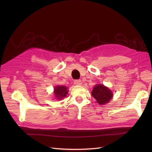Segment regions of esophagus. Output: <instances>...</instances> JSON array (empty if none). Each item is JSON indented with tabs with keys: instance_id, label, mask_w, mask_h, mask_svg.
<instances>
[{
	"instance_id": "obj_1",
	"label": "esophagus",
	"mask_w": 152,
	"mask_h": 152,
	"mask_svg": "<svg viewBox=\"0 0 152 152\" xmlns=\"http://www.w3.org/2000/svg\"><path fill=\"white\" fill-rule=\"evenodd\" d=\"M74 83L76 86H80L82 84V81L80 80H74Z\"/></svg>"
}]
</instances>
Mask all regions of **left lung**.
Segmentation results:
<instances>
[{
	"mask_svg": "<svg viewBox=\"0 0 152 152\" xmlns=\"http://www.w3.org/2000/svg\"><path fill=\"white\" fill-rule=\"evenodd\" d=\"M91 95L100 105L107 104L112 99L113 93L107 87L102 84L96 85L93 89Z\"/></svg>",
	"mask_w": 152,
	"mask_h": 152,
	"instance_id": "left-lung-1",
	"label": "left lung"
}]
</instances>
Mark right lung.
Masks as SVG:
<instances>
[{
    "label": "right lung",
    "mask_w": 152,
    "mask_h": 152,
    "mask_svg": "<svg viewBox=\"0 0 152 152\" xmlns=\"http://www.w3.org/2000/svg\"><path fill=\"white\" fill-rule=\"evenodd\" d=\"M67 88L63 86H57L54 88V99L57 100H62L64 97H65L68 93Z\"/></svg>",
    "instance_id": "obj_1"
}]
</instances>
